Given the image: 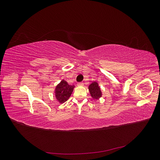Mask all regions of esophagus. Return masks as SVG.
Returning a JSON list of instances; mask_svg holds the SVG:
<instances>
[{"mask_svg": "<svg viewBox=\"0 0 160 160\" xmlns=\"http://www.w3.org/2000/svg\"><path fill=\"white\" fill-rule=\"evenodd\" d=\"M77 86H83L84 84L83 83H81V82H79V83H77Z\"/></svg>", "mask_w": 160, "mask_h": 160, "instance_id": "obj_1", "label": "esophagus"}]
</instances>
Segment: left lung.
Returning a JSON list of instances; mask_svg holds the SVG:
<instances>
[{
    "label": "left lung",
    "instance_id": "obj_1",
    "mask_svg": "<svg viewBox=\"0 0 160 160\" xmlns=\"http://www.w3.org/2000/svg\"><path fill=\"white\" fill-rule=\"evenodd\" d=\"M89 91L91 98L94 100H98L102 96V92L101 91L98 83L94 81L89 86Z\"/></svg>",
    "mask_w": 160,
    "mask_h": 160
}]
</instances>
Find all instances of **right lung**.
<instances>
[{
  "label": "right lung",
  "mask_w": 160,
  "mask_h": 160,
  "mask_svg": "<svg viewBox=\"0 0 160 160\" xmlns=\"http://www.w3.org/2000/svg\"><path fill=\"white\" fill-rule=\"evenodd\" d=\"M74 85H70L65 80H62L58 84L55 89V96L60 103H63L68 100L72 94Z\"/></svg>",
  "instance_id": "add662e5"
}]
</instances>
